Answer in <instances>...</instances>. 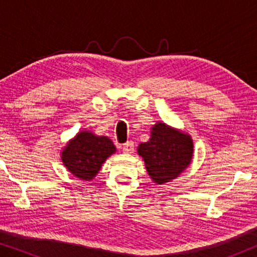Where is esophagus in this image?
Wrapping results in <instances>:
<instances>
[{
  "mask_svg": "<svg viewBox=\"0 0 257 257\" xmlns=\"http://www.w3.org/2000/svg\"><path fill=\"white\" fill-rule=\"evenodd\" d=\"M133 151H135V144H133L132 142H127L122 145V152L124 153L131 154V153H133Z\"/></svg>",
  "mask_w": 257,
  "mask_h": 257,
  "instance_id": "esophagus-1",
  "label": "esophagus"
}]
</instances>
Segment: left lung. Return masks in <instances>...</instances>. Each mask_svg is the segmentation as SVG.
I'll return each instance as SVG.
<instances>
[{
	"instance_id": "1",
	"label": "left lung",
	"mask_w": 257,
	"mask_h": 257,
	"mask_svg": "<svg viewBox=\"0 0 257 257\" xmlns=\"http://www.w3.org/2000/svg\"><path fill=\"white\" fill-rule=\"evenodd\" d=\"M193 139L181 130L158 121L151 127L149 142L139 144L137 152L146 171L158 185L177 179L193 159Z\"/></svg>"
}]
</instances>
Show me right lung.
<instances>
[{
	"label": "right lung",
	"instance_id": "right-lung-1",
	"mask_svg": "<svg viewBox=\"0 0 257 257\" xmlns=\"http://www.w3.org/2000/svg\"><path fill=\"white\" fill-rule=\"evenodd\" d=\"M115 146L106 136H96L83 130L63 147L61 160L70 173L80 180L90 181L112 154Z\"/></svg>",
	"mask_w": 257,
	"mask_h": 257
}]
</instances>
